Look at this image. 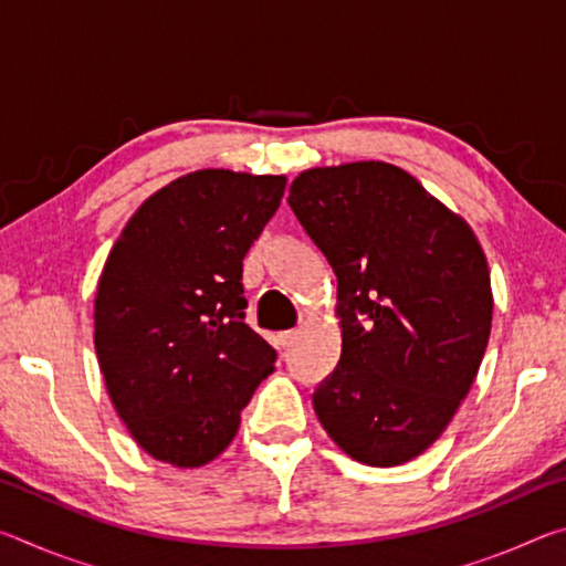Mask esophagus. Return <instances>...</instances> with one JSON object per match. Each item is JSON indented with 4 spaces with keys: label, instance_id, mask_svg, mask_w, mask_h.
I'll list each match as a JSON object with an SVG mask.
<instances>
[{
    "label": "esophagus",
    "instance_id": "1",
    "mask_svg": "<svg viewBox=\"0 0 566 566\" xmlns=\"http://www.w3.org/2000/svg\"><path fill=\"white\" fill-rule=\"evenodd\" d=\"M296 337H300V332H294V329H290V332H280V334H276V347H280V349L292 347Z\"/></svg>",
    "mask_w": 566,
    "mask_h": 566
}]
</instances>
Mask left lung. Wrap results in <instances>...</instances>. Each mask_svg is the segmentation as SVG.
I'll use <instances>...</instances> for the list:
<instances>
[{"label": "left lung", "mask_w": 566, "mask_h": 566, "mask_svg": "<svg viewBox=\"0 0 566 566\" xmlns=\"http://www.w3.org/2000/svg\"><path fill=\"white\" fill-rule=\"evenodd\" d=\"M292 212L337 274L342 357L312 395L324 432L369 467L432 447L474 385L492 332L472 227L401 167L304 169Z\"/></svg>", "instance_id": "left-lung-1"}]
</instances>
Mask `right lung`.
<instances>
[{"mask_svg": "<svg viewBox=\"0 0 566 566\" xmlns=\"http://www.w3.org/2000/svg\"><path fill=\"white\" fill-rule=\"evenodd\" d=\"M284 175L197 169L142 202L104 262L94 349L107 395L149 457L179 469L232 444L276 352L244 322L242 260Z\"/></svg>", "mask_w": 566, "mask_h": 566, "instance_id": "obj_1", "label": "right lung"}]
</instances>
